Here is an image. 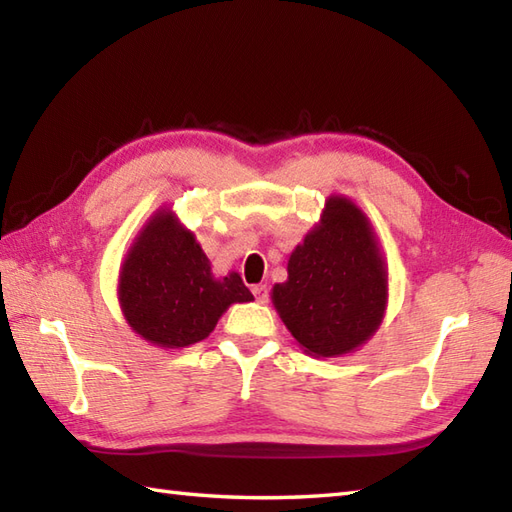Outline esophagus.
Here are the masks:
<instances>
[{"label":"esophagus","instance_id":"34e87169","mask_svg":"<svg viewBox=\"0 0 512 512\" xmlns=\"http://www.w3.org/2000/svg\"><path fill=\"white\" fill-rule=\"evenodd\" d=\"M250 292H253L259 303H268V286L266 284H257V286L250 288Z\"/></svg>","mask_w":512,"mask_h":512}]
</instances>
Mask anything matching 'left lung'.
I'll list each match as a JSON object with an SVG mask.
<instances>
[{"instance_id":"8db88e82","label":"left lung","mask_w":512,"mask_h":512,"mask_svg":"<svg viewBox=\"0 0 512 512\" xmlns=\"http://www.w3.org/2000/svg\"><path fill=\"white\" fill-rule=\"evenodd\" d=\"M273 306L310 356H341L372 336L387 308V266L358 206L330 195L321 222L288 259Z\"/></svg>"}]
</instances>
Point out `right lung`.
<instances>
[{
  "mask_svg": "<svg viewBox=\"0 0 512 512\" xmlns=\"http://www.w3.org/2000/svg\"><path fill=\"white\" fill-rule=\"evenodd\" d=\"M118 301L138 336L165 350L206 339L231 303L253 301L242 277H213L211 262L176 213L160 209L134 239Z\"/></svg>",
  "mask_w": 512,
  "mask_h": 512,
  "instance_id": "add662e5",
  "label": "right lung"
}]
</instances>
